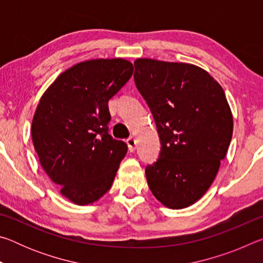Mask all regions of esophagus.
Segmentation results:
<instances>
[{
  "label": "esophagus",
  "instance_id": "esophagus-1",
  "mask_svg": "<svg viewBox=\"0 0 263 263\" xmlns=\"http://www.w3.org/2000/svg\"><path fill=\"white\" fill-rule=\"evenodd\" d=\"M126 142H127V145H128V149H130V152H135L136 148H137V140H136V138L130 137L126 140Z\"/></svg>",
  "mask_w": 263,
  "mask_h": 263
}]
</instances>
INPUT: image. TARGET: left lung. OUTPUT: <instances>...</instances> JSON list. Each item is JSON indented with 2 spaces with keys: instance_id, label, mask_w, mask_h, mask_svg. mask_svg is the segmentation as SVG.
Masks as SVG:
<instances>
[{
  "instance_id": "left-lung-1",
  "label": "left lung",
  "mask_w": 263,
  "mask_h": 263,
  "mask_svg": "<svg viewBox=\"0 0 263 263\" xmlns=\"http://www.w3.org/2000/svg\"><path fill=\"white\" fill-rule=\"evenodd\" d=\"M135 69L161 144L158 160L145 169L149 189L164 206H190L210 188L232 139L225 92L190 64L137 59Z\"/></svg>"
}]
</instances>
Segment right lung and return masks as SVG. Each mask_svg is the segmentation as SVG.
Returning a JSON list of instances; mask_svg holds the SVG:
<instances>
[{"mask_svg": "<svg viewBox=\"0 0 263 263\" xmlns=\"http://www.w3.org/2000/svg\"><path fill=\"white\" fill-rule=\"evenodd\" d=\"M132 73L124 59L80 62L60 74L39 101L31 127L34 149L70 202L90 204L111 188L127 145L109 135L108 102Z\"/></svg>", "mask_w": 263, "mask_h": 263, "instance_id": "1", "label": "right lung"}]
</instances>
